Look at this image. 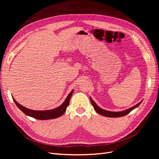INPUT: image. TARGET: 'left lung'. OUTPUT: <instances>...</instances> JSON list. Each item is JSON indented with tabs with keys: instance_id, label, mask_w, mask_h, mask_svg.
I'll return each mask as SVG.
<instances>
[{
	"instance_id": "1",
	"label": "left lung",
	"mask_w": 159,
	"mask_h": 159,
	"mask_svg": "<svg viewBox=\"0 0 159 159\" xmlns=\"http://www.w3.org/2000/svg\"><path fill=\"white\" fill-rule=\"evenodd\" d=\"M90 100H91V104H92L94 109L95 110V111L98 113V114H101L103 116H107V117H119V116H124L126 115L128 113H129L133 109H135V108H136L137 107H138L140 103L142 102H140L139 104H137V105L133 106L132 107L129 108V109L128 110H126L125 111H119V112H112V111H106V110H104L103 109H102V108L99 107L96 104L95 102L93 101L92 99H91V98L90 97Z\"/></svg>"
}]
</instances>
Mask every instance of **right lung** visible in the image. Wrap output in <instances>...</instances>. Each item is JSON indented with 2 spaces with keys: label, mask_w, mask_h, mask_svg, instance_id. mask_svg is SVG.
Wrapping results in <instances>:
<instances>
[{
  "label": "right lung",
  "mask_w": 159,
  "mask_h": 159,
  "mask_svg": "<svg viewBox=\"0 0 159 159\" xmlns=\"http://www.w3.org/2000/svg\"><path fill=\"white\" fill-rule=\"evenodd\" d=\"M73 92V90L71 91L70 93L68 95V97H67L65 101L61 106L52 110H46V111L31 110L28 109V108L25 107L19 104L13 98V100L14 102L15 103V104L18 106L19 109L26 115L30 116L33 118L39 119V120H48V119H53L59 117V116H62L65 113L67 107L70 104V98Z\"/></svg>",
  "instance_id": "obj_1"
}]
</instances>
